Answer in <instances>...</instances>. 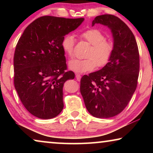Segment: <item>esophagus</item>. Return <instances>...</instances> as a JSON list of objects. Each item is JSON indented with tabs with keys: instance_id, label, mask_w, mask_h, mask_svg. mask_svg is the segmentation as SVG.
<instances>
[{
	"instance_id": "esophagus-1",
	"label": "esophagus",
	"mask_w": 153,
	"mask_h": 153,
	"mask_svg": "<svg viewBox=\"0 0 153 153\" xmlns=\"http://www.w3.org/2000/svg\"><path fill=\"white\" fill-rule=\"evenodd\" d=\"M76 79H77L78 82H79L80 79H81V76H80L79 74H76Z\"/></svg>"
}]
</instances>
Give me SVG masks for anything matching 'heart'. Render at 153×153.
I'll return each mask as SVG.
<instances>
[{
    "label": "heart",
    "instance_id": "obj_1",
    "mask_svg": "<svg viewBox=\"0 0 153 153\" xmlns=\"http://www.w3.org/2000/svg\"><path fill=\"white\" fill-rule=\"evenodd\" d=\"M80 37L92 45L87 55L88 58L72 59L68 63L69 69L76 73L83 74L92 71L97 65L98 67L105 65L112 55L113 43L106 40L105 36L97 29L84 31L80 33ZM74 45L75 38L71 34L65 36L61 42L63 50L69 56L74 55Z\"/></svg>",
    "mask_w": 153,
    "mask_h": 153
}]
</instances>
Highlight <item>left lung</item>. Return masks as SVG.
<instances>
[{
  "instance_id": "obj_1",
  "label": "left lung",
  "mask_w": 153,
  "mask_h": 153,
  "mask_svg": "<svg viewBox=\"0 0 153 153\" xmlns=\"http://www.w3.org/2000/svg\"><path fill=\"white\" fill-rule=\"evenodd\" d=\"M108 27L113 38V50L101 69L84 75L80 81L81 92L87 110L97 118L118 115L128 105L138 83L140 59L136 38L120 18L102 15L92 21Z\"/></svg>"
}]
</instances>
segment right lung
Segmentation results:
<instances>
[{"instance_id": "add662e5", "label": "right lung", "mask_w": 153, "mask_h": 153, "mask_svg": "<svg viewBox=\"0 0 153 153\" xmlns=\"http://www.w3.org/2000/svg\"><path fill=\"white\" fill-rule=\"evenodd\" d=\"M84 18H38L25 28L15 48L14 84L25 108L36 117L54 118L63 108L64 83L73 79L61 46L64 36Z\"/></svg>"}]
</instances>
